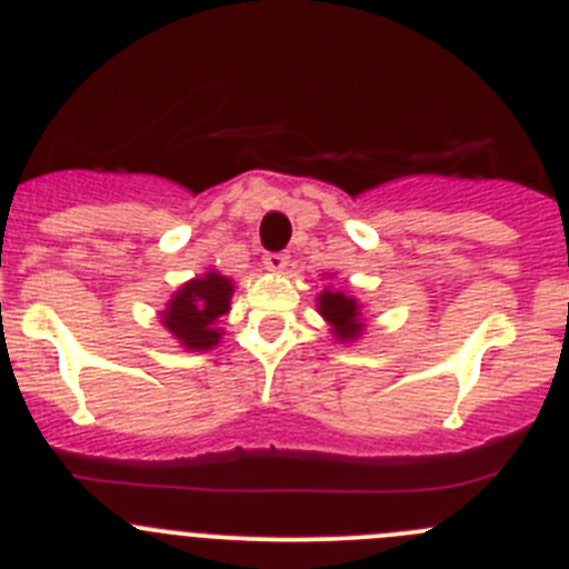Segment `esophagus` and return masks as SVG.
<instances>
[{
	"instance_id": "34e87169",
	"label": "esophagus",
	"mask_w": 569,
	"mask_h": 569,
	"mask_svg": "<svg viewBox=\"0 0 569 569\" xmlns=\"http://www.w3.org/2000/svg\"><path fill=\"white\" fill-rule=\"evenodd\" d=\"M263 267H267L269 272H283V269L289 267V254H286V252H267V254H263Z\"/></svg>"
}]
</instances>
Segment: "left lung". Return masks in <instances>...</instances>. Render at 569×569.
<instances>
[{
  "mask_svg": "<svg viewBox=\"0 0 569 569\" xmlns=\"http://www.w3.org/2000/svg\"><path fill=\"white\" fill-rule=\"evenodd\" d=\"M320 315L331 322L333 331H337V339H353L362 333L357 300L348 295H342V291H322Z\"/></svg>",
  "mask_w": 569,
  "mask_h": 569,
  "instance_id": "left-lung-1",
  "label": "left lung"
}]
</instances>
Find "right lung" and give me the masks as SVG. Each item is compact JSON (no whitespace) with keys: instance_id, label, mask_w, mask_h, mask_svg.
I'll list each match as a JSON object with an SVG mask.
<instances>
[{"instance_id":"right-lung-1","label":"right lung","mask_w":569,"mask_h":569,"mask_svg":"<svg viewBox=\"0 0 569 569\" xmlns=\"http://www.w3.org/2000/svg\"><path fill=\"white\" fill-rule=\"evenodd\" d=\"M230 297L232 283L224 274L207 272L204 278L190 280L162 311L164 328L188 350L212 348L221 339L219 328L212 326L230 311Z\"/></svg>"}]
</instances>
